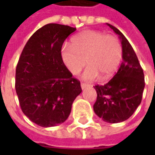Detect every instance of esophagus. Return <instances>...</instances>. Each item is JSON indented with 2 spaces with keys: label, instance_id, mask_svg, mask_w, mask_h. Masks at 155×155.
I'll use <instances>...</instances> for the list:
<instances>
[{
  "label": "esophagus",
  "instance_id": "34e87169",
  "mask_svg": "<svg viewBox=\"0 0 155 155\" xmlns=\"http://www.w3.org/2000/svg\"><path fill=\"white\" fill-rule=\"evenodd\" d=\"M90 84H86V83H81V89L82 90H84L85 88H87Z\"/></svg>",
  "mask_w": 155,
  "mask_h": 155
}]
</instances>
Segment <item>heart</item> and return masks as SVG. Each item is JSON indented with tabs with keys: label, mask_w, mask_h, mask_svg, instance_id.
<instances>
[{
	"label": "heart",
	"mask_w": 155,
	"mask_h": 155,
	"mask_svg": "<svg viewBox=\"0 0 155 155\" xmlns=\"http://www.w3.org/2000/svg\"><path fill=\"white\" fill-rule=\"evenodd\" d=\"M123 49L119 39L98 31H84L74 35L71 45L64 43L61 50V60L71 74L76 75L85 65L83 79L92 81L101 75L106 80L119 67Z\"/></svg>",
	"instance_id": "b5f03b06"
}]
</instances>
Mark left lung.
Returning a JSON list of instances; mask_svg holds the SVG:
<instances>
[{"label":"left lung","instance_id":"left-lung-1","mask_svg":"<svg viewBox=\"0 0 155 155\" xmlns=\"http://www.w3.org/2000/svg\"><path fill=\"white\" fill-rule=\"evenodd\" d=\"M106 25L119 35L123 49V61L107 84L94 87L97 93L94 111L105 122L115 124L128 120L140 104L144 75L136 54L125 36L114 25Z\"/></svg>","mask_w":155,"mask_h":155}]
</instances>
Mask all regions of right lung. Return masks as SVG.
Masks as SVG:
<instances>
[{"instance_id":"obj_1","label":"right lung","mask_w":155,"mask_h":155,"mask_svg":"<svg viewBox=\"0 0 155 155\" xmlns=\"http://www.w3.org/2000/svg\"><path fill=\"white\" fill-rule=\"evenodd\" d=\"M75 30L55 23L44 25L29 39L20 56L15 91L22 112L39 126L64 123L82 91L61 56L64 41Z\"/></svg>"}]
</instances>
